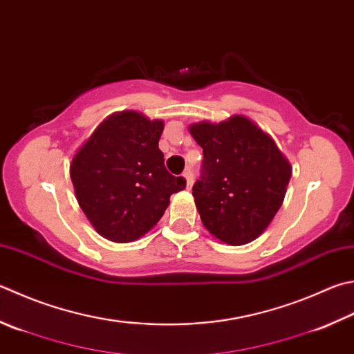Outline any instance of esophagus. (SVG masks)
<instances>
[{
  "label": "esophagus",
  "instance_id": "obj_1",
  "mask_svg": "<svg viewBox=\"0 0 354 354\" xmlns=\"http://www.w3.org/2000/svg\"><path fill=\"white\" fill-rule=\"evenodd\" d=\"M183 177L186 180V186H188V188H191V186H192V171L191 169H186Z\"/></svg>",
  "mask_w": 354,
  "mask_h": 354
}]
</instances>
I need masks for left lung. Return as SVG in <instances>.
<instances>
[{
    "instance_id": "obj_1",
    "label": "left lung",
    "mask_w": 354,
    "mask_h": 354,
    "mask_svg": "<svg viewBox=\"0 0 354 354\" xmlns=\"http://www.w3.org/2000/svg\"><path fill=\"white\" fill-rule=\"evenodd\" d=\"M189 134L203 149L202 177L192 186L203 226L223 243L252 242L283 203L292 172L288 158L245 115L194 123Z\"/></svg>"
}]
</instances>
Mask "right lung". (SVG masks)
Listing matches in <instances>:
<instances>
[{
    "label": "right lung",
    "mask_w": 354,
    "mask_h": 354,
    "mask_svg": "<svg viewBox=\"0 0 354 354\" xmlns=\"http://www.w3.org/2000/svg\"><path fill=\"white\" fill-rule=\"evenodd\" d=\"M163 120L122 111L104 118L69 166L75 197L100 236L128 243L151 231L185 189L183 177L165 168L158 140Z\"/></svg>",
    "instance_id": "right-lung-1"
}]
</instances>
